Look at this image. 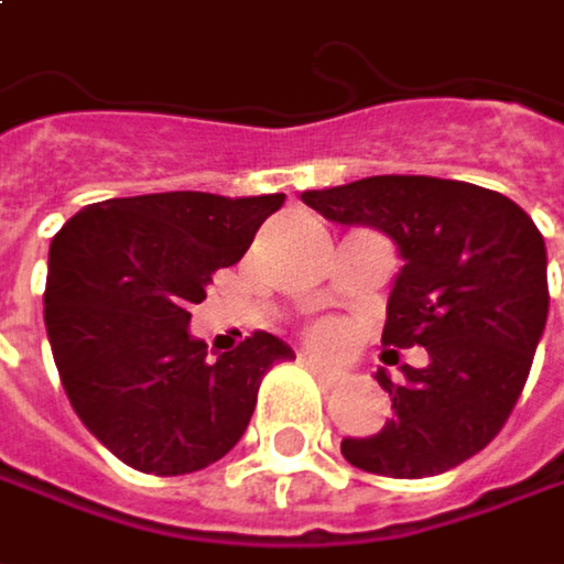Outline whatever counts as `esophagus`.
Here are the masks:
<instances>
[{
    "label": "esophagus",
    "mask_w": 564,
    "mask_h": 564,
    "mask_svg": "<svg viewBox=\"0 0 564 564\" xmlns=\"http://www.w3.org/2000/svg\"><path fill=\"white\" fill-rule=\"evenodd\" d=\"M301 361H304V365H307V368H311V371H314L321 380L339 378V371H336L333 365H326L324 358H317V355H301Z\"/></svg>",
    "instance_id": "obj_1"
}]
</instances>
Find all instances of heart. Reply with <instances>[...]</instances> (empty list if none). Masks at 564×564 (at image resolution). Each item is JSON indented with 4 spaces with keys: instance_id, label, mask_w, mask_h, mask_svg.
Segmentation results:
<instances>
[{
    "instance_id": "heart-1",
    "label": "heart",
    "mask_w": 564,
    "mask_h": 564,
    "mask_svg": "<svg viewBox=\"0 0 564 564\" xmlns=\"http://www.w3.org/2000/svg\"><path fill=\"white\" fill-rule=\"evenodd\" d=\"M314 339H317V346H339V329L336 326H321L317 333H314Z\"/></svg>"
}]
</instances>
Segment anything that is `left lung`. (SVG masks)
Listing matches in <instances>:
<instances>
[{
    "label": "left lung",
    "mask_w": 564,
    "mask_h": 564,
    "mask_svg": "<svg viewBox=\"0 0 564 564\" xmlns=\"http://www.w3.org/2000/svg\"><path fill=\"white\" fill-rule=\"evenodd\" d=\"M301 199L336 225L393 240L403 269L380 343L429 352L422 368L400 365V380L378 368L393 415L378 435L343 437V457L365 473L422 479L479 454L518 403L550 317L546 243L533 218L486 186L400 174Z\"/></svg>",
    "instance_id": "8db88e82"
}]
</instances>
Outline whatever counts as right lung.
I'll use <instances>...</instances> for the list:
<instances>
[{
  "instance_id": "right-lung-1",
  "label": "right lung",
  "mask_w": 564,
  "mask_h": 564,
  "mask_svg": "<svg viewBox=\"0 0 564 564\" xmlns=\"http://www.w3.org/2000/svg\"><path fill=\"white\" fill-rule=\"evenodd\" d=\"M285 193H149L91 203L50 243L43 321L72 409L139 473L184 476L221 460L269 368L295 358L253 333L215 361L189 333L212 272L235 267Z\"/></svg>"
}]
</instances>
